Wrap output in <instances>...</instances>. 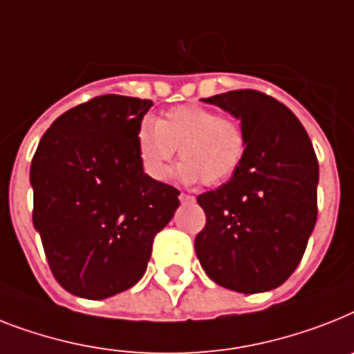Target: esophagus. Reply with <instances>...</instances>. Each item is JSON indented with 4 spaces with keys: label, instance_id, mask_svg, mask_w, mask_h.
I'll list each match as a JSON object with an SVG mask.
<instances>
[{
    "label": "esophagus",
    "instance_id": "obj_1",
    "mask_svg": "<svg viewBox=\"0 0 354 354\" xmlns=\"http://www.w3.org/2000/svg\"><path fill=\"white\" fill-rule=\"evenodd\" d=\"M180 202H182V203H194V196L182 192V194H180Z\"/></svg>",
    "mask_w": 354,
    "mask_h": 354
}]
</instances>
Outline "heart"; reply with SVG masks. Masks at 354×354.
I'll use <instances>...</instances> for the list:
<instances>
[{
	"instance_id": "heart-1",
	"label": "heart",
	"mask_w": 354,
	"mask_h": 354,
	"mask_svg": "<svg viewBox=\"0 0 354 354\" xmlns=\"http://www.w3.org/2000/svg\"><path fill=\"white\" fill-rule=\"evenodd\" d=\"M182 158L176 176L183 183L220 185L234 176L247 152L242 122L218 116L202 105H178L160 120L145 118L136 132V151L149 178H167L169 162Z\"/></svg>"
}]
</instances>
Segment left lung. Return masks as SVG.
<instances>
[{"label": "left lung", "mask_w": 354, "mask_h": 354, "mask_svg": "<svg viewBox=\"0 0 354 354\" xmlns=\"http://www.w3.org/2000/svg\"><path fill=\"white\" fill-rule=\"evenodd\" d=\"M203 102L242 122L247 152L229 182L196 198L207 220L194 251L218 286L271 291L295 272L317 223V154L298 118L274 97L243 88Z\"/></svg>", "instance_id": "8db88e82"}]
</instances>
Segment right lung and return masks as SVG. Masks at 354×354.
<instances>
[{
    "label": "right lung",
    "mask_w": 354,
    "mask_h": 354,
    "mask_svg": "<svg viewBox=\"0 0 354 354\" xmlns=\"http://www.w3.org/2000/svg\"><path fill=\"white\" fill-rule=\"evenodd\" d=\"M151 100L93 97L63 112L30 165L32 222L65 291L103 300L145 274L180 191L143 172L136 132Z\"/></svg>",
    "instance_id": "add662e5"
}]
</instances>
